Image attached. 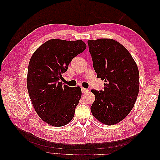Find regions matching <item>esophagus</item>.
Listing matches in <instances>:
<instances>
[{
    "mask_svg": "<svg viewBox=\"0 0 160 160\" xmlns=\"http://www.w3.org/2000/svg\"><path fill=\"white\" fill-rule=\"evenodd\" d=\"M81 90H82V93H86V92H87V91H89V90H88L87 89H85V88H84V87L81 88Z\"/></svg>",
    "mask_w": 160,
    "mask_h": 160,
    "instance_id": "esophagus-1",
    "label": "esophagus"
}]
</instances>
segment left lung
I'll return each instance as SVG.
<instances>
[{"label":"left lung","mask_w":160,"mask_h":160,"mask_svg":"<svg viewBox=\"0 0 160 160\" xmlns=\"http://www.w3.org/2000/svg\"><path fill=\"white\" fill-rule=\"evenodd\" d=\"M93 69L104 80L103 91L91 90L96 97L92 115L104 124L123 120L136 101L140 88L139 70L131 53L120 42L110 38L88 40Z\"/></svg>","instance_id":"obj_1"}]
</instances>
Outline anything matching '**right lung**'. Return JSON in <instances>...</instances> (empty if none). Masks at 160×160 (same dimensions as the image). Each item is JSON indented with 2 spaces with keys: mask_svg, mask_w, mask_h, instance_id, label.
Segmentation results:
<instances>
[{
  "mask_svg": "<svg viewBox=\"0 0 160 160\" xmlns=\"http://www.w3.org/2000/svg\"><path fill=\"white\" fill-rule=\"evenodd\" d=\"M87 48L82 40L51 39L37 49L30 59L27 86L33 108L46 123L62 127L72 120L82 91L80 87L62 86L66 72L74 57Z\"/></svg>",
  "mask_w": 160,
  "mask_h": 160,
  "instance_id": "right-lung-1",
  "label": "right lung"
}]
</instances>
